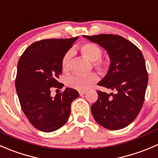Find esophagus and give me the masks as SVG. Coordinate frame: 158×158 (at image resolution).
<instances>
[{"label":"esophagus","instance_id":"1","mask_svg":"<svg viewBox=\"0 0 158 158\" xmlns=\"http://www.w3.org/2000/svg\"><path fill=\"white\" fill-rule=\"evenodd\" d=\"M85 93H86V91H79V94L81 95V96L84 95Z\"/></svg>","mask_w":158,"mask_h":158}]
</instances>
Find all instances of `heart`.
Masks as SVG:
<instances>
[{
  "label": "heart",
  "mask_w": 158,
  "mask_h": 158,
  "mask_svg": "<svg viewBox=\"0 0 158 158\" xmlns=\"http://www.w3.org/2000/svg\"><path fill=\"white\" fill-rule=\"evenodd\" d=\"M79 51L83 57L91 61L92 66L95 71L101 76H105L110 68V61L109 59L102 57L103 51L98 45L91 42H86L79 47ZM71 52L65 53L61 58V68L64 71H68L70 68ZM98 80L95 73L91 72L85 75L74 74L68 77L66 84L69 87L77 90H85Z\"/></svg>",
  "instance_id": "heart-1"
}]
</instances>
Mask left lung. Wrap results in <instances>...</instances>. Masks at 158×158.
<instances>
[{
    "mask_svg": "<svg viewBox=\"0 0 158 158\" xmlns=\"http://www.w3.org/2000/svg\"><path fill=\"white\" fill-rule=\"evenodd\" d=\"M84 37L108 52L110 71L98 84L115 91L109 94L97 90L98 98L90 107L92 115L97 123L108 130L126 127L137 118L144 101L148 74L143 54L132 42L120 35Z\"/></svg>",
    "mask_w": 158,
    "mask_h": 158,
    "instance_id": "obj_1",
    "label": "left lung"
}]
</instances>
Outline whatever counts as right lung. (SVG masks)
Listing matches in <instances>:
<instances>
[{
	"label": "right lung",
	"instance_id": "add662e5",
	"mask_svg": "<svg viewBox=\"0 0 158 158\" xmlns=\"http://www.w3.org/2000/svg\"><path fill=\"white\" fill-rule=\"evenodd\" d=\"M77 37L68 39H44L30 45L18 64L15 86L21 109L35 128L52 132L65 124L71 105L79 94L73 88L51 98L52 88L61 89L58 79L61 58Z\"/></svg>",
	"mask_w": 158,
	"mask_h": 158
}]
</instances>
